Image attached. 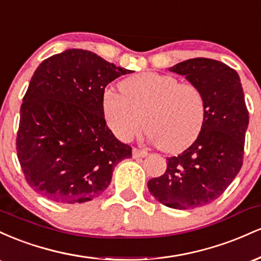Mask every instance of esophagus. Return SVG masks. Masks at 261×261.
I'll list each match as a JSON object with an SVG mask.
<instances>
[{
  "instance_id": "1",
  "label": "esophagus",
  "mask_w": 261,
  "mask_h": 261,
  "mask_svg": "<svg viewBox=\"0 0 261 261\" xmlns=\"http://www.w3.org/2000/svg\"><path fill=\"white\" fill-rule=\"evenodd\" d=\"M148 153L146 151H143V149H140V148H134L133 149V157L134 158H143L146 157Z\"/></svg>"
}]
</instances>
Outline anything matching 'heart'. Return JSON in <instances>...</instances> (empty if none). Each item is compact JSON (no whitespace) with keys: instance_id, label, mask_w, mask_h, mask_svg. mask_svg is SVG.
<instances>
[{"instance_id":"b5f03b06","label":"heart","mask_w":261,"mask_h":261,"mask_svg":"<svg viewBox=\"0 0 261 261\" xmlns=\"http://www.w3.org/2000/svg\"><path fill=\"white\" fill-rule=\"evenodd\" d=\"M119 88L120 93L104 92L103 112L108 126L121 141L136 136L143 121L148 139L166 152L187 148L201 133L206 99L195 83L143 72L124 80Z\"/></svg>"}]
</instances>
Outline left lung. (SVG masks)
<instances>
[{"label": "left lung", "instance_id": "8db88e82", "mask_svg": "<svg viewBox=\"0 0 261 261\" xmlns=\"http://www.w3.org/2000/svg\"><path fill=\"white\" fill-rule=\"evenodd\" d=\"M169 71L201 88L206 118L193 145L167 158L166 172L147 182L148 190L168 207H201L222 195L241 170L249 113L238 73L223 62L196 58Z\"/></svg>", "mask_w": 261, "mask_h": 261}]
</instances>
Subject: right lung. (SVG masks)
I'll return each instance as SVG.
<instances>
[{
    "label": "right lung",
    "instance_id": "right-lung-1",
    "mask_svg": "<svg viewBox=\"0 0 261 261\" xmlns=\"http://www.w3.org/2000/svg\"><path fill=\"white\" fill-rule=\"evenodd\" d=\"M130 72L82 49L38 66L23 97L16 142L33 190L54 202L82 203L109 187L114 167L133 148L108 127L103 95L110 82Z\"/></svg>",
    "mask_w": 261,
    "mask_h": 261
}]
</instances>
